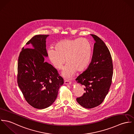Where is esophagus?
Masks as SVG:
<instances>
[{
    "label": "esophagus",
    "instance_id": "34e87169",
    "mask_svg": "<svg viewBox=\"0 0 134 134\" xmlns=\"http://www.w3.org/2000/svg\"><path fill=\"white\" fill-rule=\"evenodd\" d=\"M64 83L65 85H70L71 83V81L69 80H64Z\"/></svg>",
    "mask_w": 134,
    "mask_h": 134
}]
</instances>
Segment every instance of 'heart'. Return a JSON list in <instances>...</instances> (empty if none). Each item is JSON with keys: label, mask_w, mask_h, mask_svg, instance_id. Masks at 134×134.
Here are the masks:
<instances>
[{"label": "heart", "mask_w": 134, "mask_h": 134, "mask_svg": "<svg viewBox=\"0 0 134 134\" xmlns=\"http://www.w3.org/2000/svg\"><path fill=\"white\" fill-rule=\"evenodd\" d=\"M54 48L48 51V56L58 70L62 68L66 61L68 63L62 72V75L65 78L72 76L76 70L83 71L89 64L92 47L86 38H64L57 42Z\"/></svg>", "instance_id": "obj_1"}]
</instances>
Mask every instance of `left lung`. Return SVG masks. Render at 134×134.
<instances>
[{
	"label": "left lung",
	"instance_id": "left-lung-1",
	"mask_svg": "<svg viewBox=\"0 0 134 134\" xmlns=\"http://www.w3.org/2000/svg\"><path fill=\"white\" fill-rule=\"evenodd\" d=\"M96 43L92 61L88 68L76 79L85 86V93L77 97V102L86 108H92L101 104L110 89L113 75V63L110 53L105 43L91 35Z\"/></svg>",
	"mask_w": 134,
	"mask_h": 134
}]
</instances>
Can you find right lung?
I'll list each match as a JSON object with an SVG mask.
<instances>
[{"label": "right lung", "instance_id": "add662e5", "mask_svg": "<svg viewBox=\"0 0 134 134\" xmlns=\"http://www.w3.org/2000/svg\"><path fill=\"white\" fill-rule=\"evenodd\" d=\"M48 35H36L26 43L32 48H22L18 63L17 81L24 98L31 106L44 109L50 106L63 84V78L52 65L44 61L48 56L46 38Z\"/></svg>", "mask_w": 134, "mask_h": 134}]
</instances>
